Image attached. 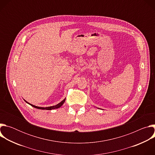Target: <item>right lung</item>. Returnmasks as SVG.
I'll list each match as a JSON object with an SVG mask.
<instances>
[{
    "instance_id": "1",
    "label": "right lung",
    "mask_w": 155,
    "mask_h": 155,
    "mask_svg": "<svg viewBox=\"0 0 155 155\" xmlns=\"http://www.w3.org/2000/svg\"><path fill=\"white\" fill-rule=\"evenodd\" d=\"M65 101V99H64L62 101H61L60 103H59L58 104H57V105H54V106H51V107H45V108L37 107V106H35V105H32V104H31L27 102L26 101V102L28 104H29V105H31V106H32L33 107H34V108H38V109H41V110H53V109H55V108H59L60 107H61V106L62 105V104L64 103Z\"/></svg>"
}]
</instances>
